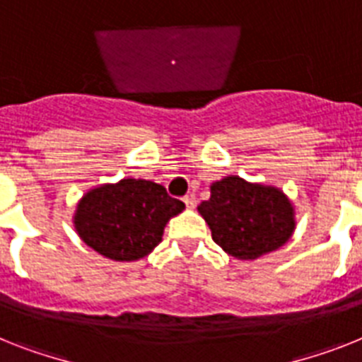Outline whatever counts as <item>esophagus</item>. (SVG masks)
I'll return each instance as SVG.
<instances>
[{"mask_svg": "<svg viewBox=\"0 0 362 362\" xmlns=\"http://www.w3.org/2000/svg\"><path fill=\"white\" fill-rule=\"evenodd\" d=\"M183 202H185V205H187V209H194V207H196V198H194L192 194H190V196H185Z\"/></svg>", "mask_w": 362, "mask_h": 362, "instance_id": "obj_1", "label": "esophagus"}]
</instances>
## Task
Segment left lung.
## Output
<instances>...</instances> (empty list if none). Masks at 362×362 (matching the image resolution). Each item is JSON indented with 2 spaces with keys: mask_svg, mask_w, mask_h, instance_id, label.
<instances>
[{
  "mask_svg": "<svg viewBox=\"0 0 362 362\" xmlns=\"http://www.w3.org/2000/svg\"><path fill=\"white\" fill-rule=\"evenodd\" d=\"M198 211L213 240L240 261L276 252L296 229L294 207L283 190L247 183L238 175L211 185V198L202 202Z\"/></svg>",
  "mask_w": 362,
  "mask_h": 362,
  "instance_id": "obj_1",
  "label": "left lung"
}]
</instances>
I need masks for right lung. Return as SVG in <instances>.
Masks as SVG:
<instances>
[{
  "label": "right lung",
  "instance_id": "obj_1",
  "mask_svg": "<svg viewBox=\"0 0 362 362\" xmlns=\"http://www.w3.org/2000/svg\"><path fill=\"white\" fill-rule=\"evenodd\" d=\"M185 203L146 179H122L83 196L74 214L77 235L86 246L112 261H139L163 240L170 218Z\"/></svg>",
  "mask_w": 362,
  "mask_h": 362
}]
</instances>
